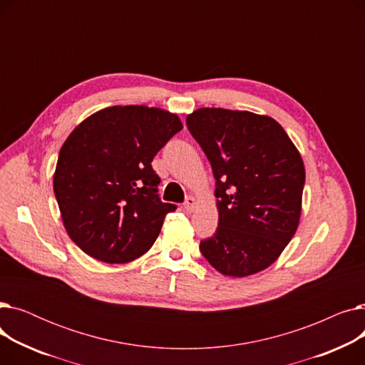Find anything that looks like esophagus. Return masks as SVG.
<instances>
[{"label": "esophagus", "instance_id": "34e87169", "mask_svg": "<svg viewBox=\"0 0 365 365\" xmlns=\"http://www.w3.org/2000/svg\"><path fill=\"white\" fill-rule=\"evenodd\" d=\"M183 207H185L186 212H194L195 207H197V200L194 197H187L183 202Z\"/></svg>", "mask_w": 365, "mask_h": 365}]
</instances>
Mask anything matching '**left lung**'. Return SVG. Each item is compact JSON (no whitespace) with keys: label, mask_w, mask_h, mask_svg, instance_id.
<instances>
[{"label":"left lung","mask_w":365,"mask_h":365,"mask_svg":"<svg viewBox=\"0 0 365 365\" xmlns=\"http://www.w3.org/2000/svg\"><path fill=\"white\" fill-rule=\"evenodd\" d=\"M186 125L216 179L219 223L200 244L223 275L248 277L282 253L299 226L304 165L284 128L247 110L202 108Z\"/></svg>","instance_id":"obj_1"}]
</instances>
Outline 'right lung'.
<instances>
[{"label": "right lung", "mask_w": 365, "mask_h": 365, "mask_svg": "<svg viewBox=\"0 0 365 365\" xmlns=\"http://www.w3.org/2000/svg\"><path fill=\"white\" fill-rule=\"evenodd\" d=\"M182 128L175 113L130 105L96 112L69 134L53 187L66 232L84 253L127 263L155 242L176 205L161 201L150 163Z\"/></svg>", "instance_id": "obj_1"}]
</instances>
